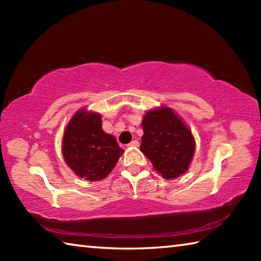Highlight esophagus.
Instances as JSON below:
<instances>
[{
  "mask_svg": "<svg viewBox=\"0 0 261 261\" xmlns=\"http://www.w3.org/2000/svg\"><path fill=\"white\" fill-rule=\"evenodd\" d=\"M130 147H138L139 146V141L138 140H132L129 144Z\"/></svg>",
  "mask_w": 261,
  "mask_h": 261,
  "instance_id": "obj_1",
  "label": "esophagus"
}]
</instances>
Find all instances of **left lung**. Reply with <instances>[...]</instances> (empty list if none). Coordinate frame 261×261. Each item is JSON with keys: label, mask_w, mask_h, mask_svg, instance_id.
I'll return each mask as SVG.
<instances>
[{"label": "left lung", "mask_w": 261, "mask_h": 261, "mask_svg": "<svg viewBox=\"0 0 261 261\" xmlns=\"http://www.w3.org/2000/svg\"><path fill=\"white\" fill-rule=\"evenodd\" d=\"M140 151L163 178L179 177L189 169L194 154V138L173 109L149 110L143 118Z\"/></svg>", "instance_id": "left-lung-1"}]
</instances>
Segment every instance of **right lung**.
I'll use <instances>...</instances> for the list:
<instances>
[{"mask_svg":"<svg viewBox=\"0 0 261 261\" xmlns=\"http://www.w3.org/2000/svg\"><path fill=\"white\" fill-rule=\"evenodd\" d=\"M62 153L78 177L95 182L107 177L123 149L114 136L102 130L100 114L81 109L65 127Z\"/></svg>","mask_w":261,"mask_h":261,"instance_id":"obj_1","label":"right lung"}]
</instances>
